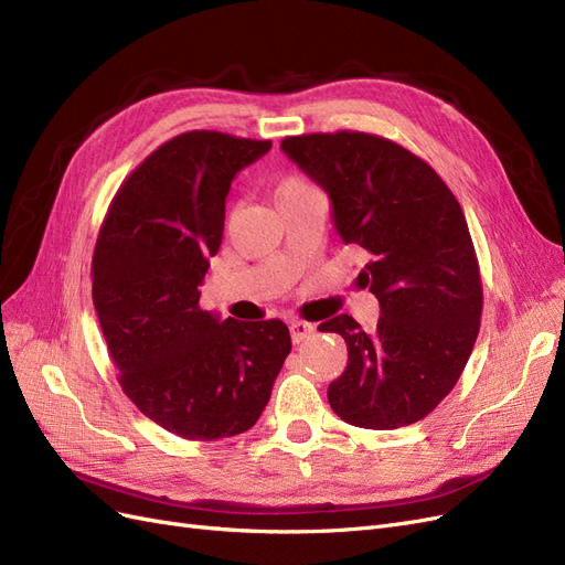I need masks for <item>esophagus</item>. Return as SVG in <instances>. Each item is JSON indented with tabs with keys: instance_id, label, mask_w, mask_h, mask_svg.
Returning <instances> with one entry per match:
<instances>
[{
	"instance_id": "1",
	"label": "esophagus",
	"mask_w": 565,
	"mask_h": 565,
	"mask_svg": "<svg viewBox=\"0 0 565 565\" xmlns=\"http://www.w3.org/2000/svg\"><path fill=\"white\" fill-rule=\"evenodd\" d=\"M289 334H292L295 344H301V341L311 339L316 334V324L303 322V320H292L289 322Z\"/></svg>"
}]
</instances>
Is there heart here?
Listing matches in <instances>:
<instances>
[{"instance_id": "heart-1", "label": "heart", "mask_w": 565, "mask_h": 565, "mask_svg": "<svg viewBox=\"0 0 565 565\" xmlns=\"http://www.w3.org/2000/svg\"><path fill=\"white\" fill-rule=\"evenodd\" d=\"M303 191H311V185L306 183L303 179H299V177H287V179L280 183V188H278V198L303 193Z\"/></svg>"}]
</instances>
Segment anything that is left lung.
I'll use <instances>...</instances> for the list:
<instances>
[{
    "mask_svg": "<svg viewBox=\"0 0 565 565\" xmlns=\"http://www.w3.org/2000/svg\"><path fill=\"white\" fill-rule=\"evenodd\" d=\"M285 156L332 202L344 245L365 252L358 285L380 299L377 328L341 313L320 324L347 341L328 388L334 413L363 429H398L448 396L481 328L483 287L465 212L415 152L363 131L287 136Z\"/></svg>",
    "mask_w": 565,
    "mask_h": 565,
    "instance_id": "left-lung-1",
    "label": "left lung"
}]
</instances>
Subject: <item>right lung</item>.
I'll return each mask as SVG.
<instances>
[{"label":"right lung","mask_w":565,"mask_h":565,"mask_svg":"<svg viewBox=\"0 0 565 565\" xmlns=\"http://www.w3.org/2000/svg\"><path fill=\"white\" fill-rule=\"evenodd\" d=\"M268 150L270 141L221 131L174 136L119 185L96 241L92 292L119 384L148 419L188 440L252 429L292 349L282 320L200 309L231 181Z\"/></svg>","instance_id":"1"}]
</instances>
